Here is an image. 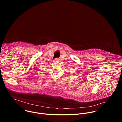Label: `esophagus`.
Returning a JSON list of instances; mask_svg holds the SVG:
<instances>
[{"instance_id":"esophagus-1","label":"esophagus","mask_w":122,"mask_h":122,"mask_svg":"<svg viewBox=\"0 0 122 122\" xmlns=\"http://www.w3.org/2000/svg\"><path fill=\"white\" fill-rule=\"evenodd\" d=\"M58 60H58V59H56L55 60H54V62H57Z\"/></svg>"}]
</instances>
